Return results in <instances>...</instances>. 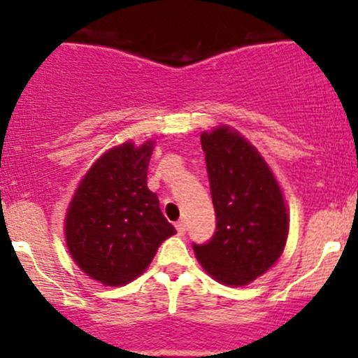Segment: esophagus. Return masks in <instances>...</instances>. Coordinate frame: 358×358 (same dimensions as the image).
Instances as JSON below:
<instances>
[{
  "label": "esophagus",
  "mask_w": 358,
  "mask_h": 358,
  "mask_svg": "<svg viewBox=\"0 0 358 358\" xmlns=\"http://www.w3.org/2000/svg\"><path fill=\"white\" fill-rule=\"evenodd\" d=\"M176 232L180 234V236H183V234L187 232V223H185V220H180V222H176Z\"/></svg>",
  "instance_id": "obj_1"
}]
</instances>
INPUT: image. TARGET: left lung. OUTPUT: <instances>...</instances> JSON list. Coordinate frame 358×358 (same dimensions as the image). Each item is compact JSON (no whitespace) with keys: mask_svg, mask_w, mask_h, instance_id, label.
I'll return each mask as SVG.
<instances>
[{"mask_svg":"<svg viewBox=\"0 0 358 358\" xmlns=\"http://www.w3.org/2000/svg\"><path fill=\"white\" fill-rule=\"evenodd\" d=\"M216 232L194 244L197 259L218 282L244 286L263 275L286 246L287 211L282 192L258 150L237 131L202 133Z\"/></svg>","mask_w":358,"mask_h":358,"instance_id":"left-lung-1","label":"left lung"}]
</instances>
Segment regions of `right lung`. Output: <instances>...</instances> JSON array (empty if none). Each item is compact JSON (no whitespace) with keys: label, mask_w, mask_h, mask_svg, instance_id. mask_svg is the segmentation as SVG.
Masks as SVG:
<instances>
[{"label":"right lung","mask_w":358,"mask_h":358,"mask_svg":"<svg viewBox=\"0 0 358 358\" xmlns=\"http://www.w3.org/2000/svg\"><path fill=\"white\" fill-rule=\"evenodd\" d=\"M152 142L114 147L79 183L66 216L67 248L79 268L107 286L138 277L176 234L147 187Z\"/></svg>","instance_id":"obj_1"}]
</instances>
